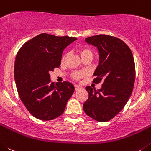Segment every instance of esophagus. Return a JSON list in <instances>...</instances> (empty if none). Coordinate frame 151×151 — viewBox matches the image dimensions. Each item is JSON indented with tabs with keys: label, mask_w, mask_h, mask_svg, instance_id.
Returning <instances> with one entry per match:
<instances>
[{
	"label": "esophagus",
	"mask_w": 151,
	"mask_h": 151,
	"mask_svg": "<svg viewBox=\"0 0 151 151\" xmlns=\"http://www.w3.org/2000/svg\"><path fill=\"white\" fill-rule=\"evenodd\" d=\"M74 89H75L76 91L79 90V89H83V87L81 86H79V85H74Z\"/></svg>",
	"instance_id": "34e87169"
}]
</instances>
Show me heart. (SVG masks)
Listing matches in <instances>:
<instances>
[{"label": "heart", "mask_w": 151, "mask_h": 151, "mask_svg": "<svg viewBox=\"0 0 151 151\" xmlns=\"http://www.w3.org/2000/svg\"><path fill=\"white\" fill-rule=\"evenodd\" d=\"M79 53L81 55V58L86 56V55H93V52H92V50L87 47H83V48L79 49ZM65 55H64L62 59H65ZM86 75V73L84 71H74L72 74V77L74 80H80V79L83 78L84 76Z\"/></svg>", "instance_id": "obj_1"}]
</instances>
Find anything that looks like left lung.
Here are the masks:
<instances>
[{
    "mask_svg": "<svg viewBox=\"0 0 151 151\" xmlns=\"http://www.w3.org/2000/svg\"><path fill=\"white\" fill-rule=\"evenodd\" d=\"M85 41L99 50V63L93 83L102 85L98 90L86 87L89 98L83 108L92 119L107 122L120 112L131 96L135 79L134 58L129 47L115 37L99 35Z\"/></svg>",
    "mask_w": 151,
    "mask_h": 151,
    "instance_id": "8db88e82",
    "label": "left lung"
}]
</instances>
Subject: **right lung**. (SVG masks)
Instances as JSON below:
<instances>
[{
    "label": "right lung",
    "mask_w": 151,
    "mask_h": 151,
    "mask_svg": "<svg viewBox=\"0 0 151 151\" xmlns=\"http://www.w3.org/2000/svg\"><path fill=\"white\" fill-rule=\"evenodd\" d=\"M77 40L43 33L22 46L17 52L14 77L21 101L30 114L41 120H52L63 114L74 92L72 83L50 81L51 71L59 68L62 52Z\"/></svg>",
    "instance_id": "add662e5"
}]
</instances>
